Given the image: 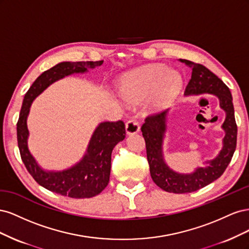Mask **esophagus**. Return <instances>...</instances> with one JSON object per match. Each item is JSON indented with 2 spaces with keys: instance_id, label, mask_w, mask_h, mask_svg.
I'll list each match as a JSON object with an SVG mask.
<instances>
[{
  "instance_id": "obj_1",
  "label": "esophagus",
  "mask_w": 249,
  "mask_h": 249,
  "mask_svg": "<svg viewBox=\"0 0 249 249\" xmlns=\"http://www.w3.org/2000/svg\"><path fill=\"white\" fill-rule=\"evenodd\" d=\"M139 130H140L139 124L135 119H131L125 124V133H126V135L137 134L139 132Z\"/></svg>"
}]
</instances>
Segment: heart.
Wrapping results in <instances>:
<instances>
[{"label":"heart","instance_id":"1","mask_svg":"<svg viewBox=\"0 0 249 249\" xmlns=\"http://www.w3.org/2000/svg\"><path fill=\"white\" fill-rule=\"evenodd\" d=\"M183 77L164 64H150L133 71L120 79L118 92L129 104H137L149 96V106L155 110L167 108L179 94Z\"/></svg>","mask_w":249,"mask_h":249}]
</instances>
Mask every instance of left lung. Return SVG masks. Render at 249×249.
<instances>
[{"label": "left lung", "instance_id": "1", "mask_svg": "<svg viewBox=\"0 0 249 249\" xmlns=\"http://www.w3.org/2000/svg\"><path fill=\"white\" fill-rule=\"evenodd\" d=\"M178 61L191 69V79L186 86L185 95L213 94L219 100V106L225 112V119L221 125L225 133L221 150L214 159L203 163L206 166L195 168L191 173H179L168 166L163 155L169 110L145 118L141 132L145 140L150 177L155 184L166 192L190 193L213 183L227 169L236 149L237 124L229 87L203 65L186 59H178Z\"/></svg>", "mask_w": 249, "mask_h": 249}]
</instances>
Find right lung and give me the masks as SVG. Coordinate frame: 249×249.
<instances>
[{
	"label": "right lung",
	"mask_w": 249,
	"mask_h": 249,
	"mask_svg": "<svg viewBox=\"0 0 249 249\" xmlns=\"http://www.w3.org/2000/svg\"><path fill=\"white\" fill-rule=\"evenodd\" d=\"M102 61H64L42 72L25 94L17 124L18 144L21 160L33 178L46 189L72 198H89L100 194L109 183L111 154L125 137L124 124L104 122L95 127L85 155L64 170H46L37 163L28 146L27 119L33 101L53 83L73 73H85L101 66Z\"/></svg>",
	"instance_id": "obj_1"
}]
</instances>
